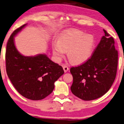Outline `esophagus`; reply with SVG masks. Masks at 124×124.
I'll list each match as a JSON object with an SVG mask.
<instances>
[{
  "label": "esophagus",
  "instance_id": "1",
  "mask_svg": "<svg viewBox=\"0 0 124 124\" xmlns=\"http://www.w3.org/2000/svg\"><path fill=\"white\" fill-rule=\"evenodd\" d=\"M63 69L64 70V71H65V73H66V72L69 70V67H67L66 65H63Z\"/></svg>",
  "mask_w": 124,
  "mask_h": 124
}]
</instances>
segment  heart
<instances>
[{
  "label": "heart",
  "mask_w": 124,
  "mask_h": 124,
  "mask_svg": "<svg viewBox=\"0 0 124 124\" xmlns=\"http://www.w3.org/2000/svg\"><path fill=\"white\" fill-rule=\"evenodd\" d=\"M95 45L92 35L85 34L78 30H70L62 33L58 42L53 43V53L58 61L65 57L68 50V57L74 63L81 64L88 60Z\"/></svg>",
  "instance_id": "obj_1"
}]
</instances>
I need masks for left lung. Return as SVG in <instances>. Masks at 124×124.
I'll use <instances>...</instances> for the list:
<instances>
[{
    "label": "left lung",
    "mask_w": 124,
    "mask_h": 124,
    "mask_svg": "<svg viewBox=\"0 0 124 124\" xmlns=\"http://www.w3.org/2000/svg\"><path fill=\"white\" fill-rule=\"evenodd\" d=\"M105 35L94 50L92 57L84 63L70 68L73 77L71 92L85 101L104 95L112 86L117 74L118 51L114 40L104 30Z\"/></svg>",
    "instance_id": "8db88e82"
}]
</instances>
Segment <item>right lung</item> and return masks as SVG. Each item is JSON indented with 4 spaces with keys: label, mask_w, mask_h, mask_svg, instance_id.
I'll list each match as a JSON object with an SVG mask.
<instances>
[{
    "label": "right lung",
    "mask_w": 124,
    "mask_h": 124,
    "mask_svg": "<svg viewBox=\"0 0 124 124\" xmlns=\"http://www.w3.org/2000/svg\"><path fill=\"white\" fill-rule=\"evenodd\" d=\"M27 24L15 30L8 40L6 51L7 76L16 90L31 100H40L52 93L54 82L64 74L63 68L45 54L25 57L17 51L15 35Z\"/></svg>",
    "instance_id": "obj_1"
}]
</instances>
